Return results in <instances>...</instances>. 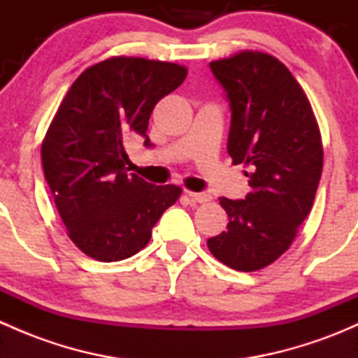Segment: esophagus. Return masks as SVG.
Returning a JSON list of instances; mask_svg holds the SVG:
<instances>
[{
    "mask_svg": "<svg viewBox=\"0 0 358 358\" xmlns=\"http://www.w3.org/2000/svg\"><path fill=\"white\" fill-rule=\"evenodd\" d=\"M190 199L196 201V202H201V204H206V202H209L213 199L211 194L209 192H189Z\"/></svg>",
    "mask_w": 358,
    "mask_h": 358,
    "instance_id": "1",
    "label": "esophagus"
}]
</instances>
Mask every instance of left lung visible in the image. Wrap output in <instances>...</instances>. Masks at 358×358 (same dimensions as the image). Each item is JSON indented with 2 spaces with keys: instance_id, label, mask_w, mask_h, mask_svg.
<instances>
[{
  "instance_id": "8db88e82",
  "label": "left lung",
  "mask_w": 358,
  "mask_h": 358,
  "mask_svg": "<svg viewBox=\"0 0 358 358\" xmlns=\"http://www.w3.org/2000/svg\"><path fill=\"white\" fill-rule=\"evenodd\" d=\"M230 100L229 150L249 166L246 199L222 197L229 227L208 239L211 255L239 272H256L289 249L315 199L324 149L310 100L291 71L263 52L209 64Z\"/></svg>"
}]
</instances>
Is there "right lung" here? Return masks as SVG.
Listing matches in <instances>:
<instances>
[{
	"label": "right lung",
	"instance_id": "obj_1",
	"mask_svg": "<svg viewBox=\"0 0 358 358\" xmlns=\"http://www.w3.org/2000/svg\"><path fill=\"white\" fill-rule=\"evenodd\" d=\"M185 78L180 64L110 57L79 74L53 115L41 143L43 171L69 239L90 258L136 255L182 194L128 173L124 140L140 133L150 145L152 109Z\"/></svg>",
	"mask_w": 358,
	"mask_h": 358
}]
</instances>
